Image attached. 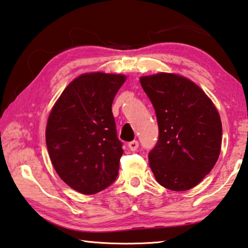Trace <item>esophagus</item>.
<instances>
[{
	"label": "esophagus",
	"mask_w": 248,
	"mask_h": 248,
	"mask_svg": "<svg viewBox=\"0 0 248 248\" xmlns=\"http://www.w3.org/2000/svg\"><path fill=\"white\" fill-rule=\"evenodd\" d=\"M128 146L131 151H137L138 147H139V142L134 140V141H131V142L128 143Z\"/></svg>",
	"instance_id": "1"
}]
</instances>
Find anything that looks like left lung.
I'll use <instances>...</instances> for the list:
<instances>
[{
  "label": "left lung",
  "mask_w": 248,
  "mask_h": 248,
  "mask_svg": "<svg viewBox=\"0 0 248 248\" xmlns=\"http://www.w3.org/2000/svg\"><path fill=\"white\" fill-rule=\"evenodd\" d=\"M157 117L159 137L148 154L156 181L171 191L197 186L218 160L222 141L219 112L193 81L159 73L140 78Z\"/></svg>",
  "instance_id": "1"
}]
</instances>
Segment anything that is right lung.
Instances as JSON below:
<instances>
[{"label":"right lung","instance_id":"obj_1","mask_svg":"<svg viewBox=\"0 0 248 248\" xmlns=\"http://www.w3.org/2000/svg\"><path fill=\"white\" fill-rule=\"evenodd\" d=\"M125 76L90 73L62 91L49 112L46 140L49 158L67 186L85 195L109 186L124 154L111 105Z\"/></svg>","mask_w":248,"mask_h":248}]
</instances>
